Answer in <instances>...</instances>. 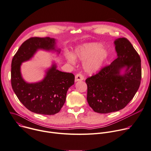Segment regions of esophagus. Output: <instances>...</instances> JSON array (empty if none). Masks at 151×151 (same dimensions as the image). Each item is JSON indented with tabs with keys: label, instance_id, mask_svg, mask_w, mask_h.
Wrapping results in <instances>:
<instances>
[{
	"label": "esophagus",
	"instance_id": "34e87169",
	"mask_svg": "<svg viewBox=\"0 0 151 151\" xmlns=\"http://www.w3.org/2000/svg\"><path fill=\"white\" fill-rule=\"evenodd\" d=\"M84 76L82 75L81 73H78L76 76H75V81L77 82V81H83L84 80Z\"/></svg>",
	"mask_w": 151,
	"mask_h": 151
}]
</instances>
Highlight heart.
<instances>
[{"label":"heart","mask_w":151,"mask_h":151,"mask_svg":"<svg viewBox=\"0 0 151 151\" xmlns=\"http://www.w3.org/2000/svg\"><path fill=\"white\" fill-rule=\"evenodd\" d=\"M99 43H87L78 46L75 49L74 56L80 60L84 61V69L93 73L99 70L108 57V52L105 48H101ZM70 53L65 54L66 60L70 64H75V60Z\"/></svg>","instance_id":"obj_1"}]
</instances>
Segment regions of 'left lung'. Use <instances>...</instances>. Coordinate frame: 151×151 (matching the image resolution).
Returning a JSON list of instances; mask_svg holds the SVG:
<instances>
[{
	"mask_svg": "<svg viewBox=\"0 0 151 151\" xmlns=\"http://www.w3.org/2000/svg\"><path fill=\"white\" fill-rule=\"evenodd\" d=\"M117 58L86 79L87 102L93 111L109 113L124 108L132 99L141 82V59L126 38L115 40ZM125 67L123 75L120 70Z\"/></svg>",
	"mask_w": 151,
	"mask_h": 151,
	"instance_id": "8db88e82",
	"label": "left lung"
}]
</instances>
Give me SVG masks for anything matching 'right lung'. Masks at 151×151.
<instances>
[{
  "instance_id": "right-lung-1",
  "label": "right lung",
  "mask_w": 151,
  "mask_h": 151,
  "mask_svg": "<svg viewBox=\"0 0 151 151\" xmlns=\"http://www.w3.org/2000/svg\"><path fill=\"white\" fill-rule=\"evenodd\" d=\"M55 40L53 38L31 37L22 43L12 60V90L21 103L29 111L37 114L53 115L58 113L65 102L68 88L74 84L75 75L59 71L55 64L47 70L44 79L39 83H27L22 77V63L32 58L38 49L55 50Z\"/></svg>"
}]
</instances>
